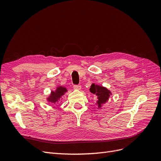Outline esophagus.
Here are the masks:
<instances>
[{
    "label": "esophagus",
    "mask_w": 161,
    "mask_h": 161,
    "mask_svg": "<svg viewBox=\"0 0 161 161\" xmlns=\"http://www.w3.org/2000/svg\"><path fill=\"white\" fill-rule=\"evenodd\" d=\"M73 87H74V89L76 90H80L81 89V86L80 85H75L73 86Z\"/></svg>",
    "instance_id": "1"
}]
</instances>
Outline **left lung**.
I'll return each mask as SVG.
<instances>
[{
  "label": "left lung",
  "instance_id": "left-lung-1",
  "mask_svg": "<svg viewBox=\"0 0 161 161\" xmlns=\"http://www.w3.org/2000/svg\"><path fill=\"white\" fill-rule=\"evenodd\" d=\"M90 92L93 94H96L97 96V104L99 108H101V104L105 103L108 100L110 96V91H108L105 87L95 85L92 84L90 88Z\"/></svg>",
  "mask_w": 161,
  "mask_h": 161
}]
</instances>
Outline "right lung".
<instances>
[{
	"mask_svg": "<svg viewBox=\"0 0 161 161\" xmlns=\"http://www.w3.org/2000/svg\"><path fill=\"white\" fill-rule=\"evenodd\" d=\"M66 91V89L64 88V87H62V86L58 87L55 92L53 91L52 92L51 96L48 100L50 101L52 103H56V102L58 100V99H60V97L64 95V93Z\"/></svg>",
	"mask_w": 161,
	"mask_h": 161,
	"instance_id": "obj_1",
	"label": "right lung"
}]
</instances>
